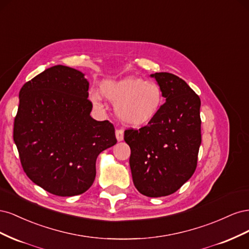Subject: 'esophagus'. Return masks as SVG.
I'll use <instances>...</instances> for the list:
<instances>
[{
	"instance_id": "obj_1",
	"label": "esophagus",
	"mask_w": 249,
	"mask_h": 249,
	"mask_svg": "<svg viewBox=\"0 0 249 249\" xmlns=\"http://www.w3.org/2000/svg\"><path fill=\"white\" fill-rule=\"evenodd\" d=\"M115 136H116V139L117 141H123L124 140V130H116L115 131Z\"/></svg>"
}]
</instances>
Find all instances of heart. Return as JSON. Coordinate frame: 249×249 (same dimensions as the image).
<instances>
[{
    "label": "heart",
    "instance_id": "obj_1",
    "mask_svg": "<svg viewBox=\"0 0 249 249\" xmlns=\"http://www.w3.org/2000/svg\"><path fill=\"white\" fill-rule=\"evenodd\" d=\"M101 91L116 105L118 117L131 126H142L153 122L163 105L159 85L137 77L105 81ZM91 97L94 102L101 101L99 93H93Z\"/></svg>",
    "mask_w": 249,
    "mask_h": 249
}]
</instances>
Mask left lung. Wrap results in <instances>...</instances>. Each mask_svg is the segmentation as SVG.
Instances as JSON below:
<instances>
[{
	"label": "left lung",
	"mask_w": 249,
	"mask_h": 249,
	"mask_svg": "<svg viewBox=\"0 0 249 249\" xmlns=\"http://www.w3.org/2000/svg\"><path fill=\"white\" fill-rule=\"evenodd\" d=\"M165 102L156 118L139 130H125L130 167L136 189L148 197L178 190L196 169L201 143L200 99L176 74H150Z\"/></svg>",
	"instance_id": "obj_1"
}]
</instances>
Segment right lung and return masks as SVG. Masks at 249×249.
Here are the masks:
<instances>
[{
  "instance_id": "add662e5",
  "label": "right lung",
  "mask_w": 249,
  "mask_h": 249,
  "mask_svg": "<svg viewBox=\"0 0 249 249\" xmlns=\"http://www.w3.org/2000/svg\"><path fill=\"white\" fill-rule=\"evenodd\" d=\"M84 73L55 65L19 91L13 140L28 178L58 196L87 191L95 178L96 158L117 142L108 120L90 116Z\"/></svg>"
}]
</instances>
